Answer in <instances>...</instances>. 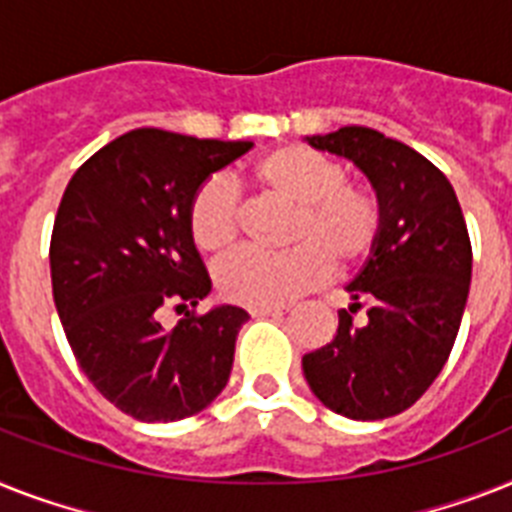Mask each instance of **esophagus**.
<instances>
[{"mask_svg": "<svg viewBox=\"0 0 512 512\" xmlns=\"http://www.w3.org/2000/svg\"><path fill=\"white\" fill-rule=\"evenodd\" d=\"M285 314V308H251L253 319H266V316H282Z\"/></svg>", "mask_w": 512, "mask_h": 512, "instance_id": "1", "label": "esophagus"}]
</instances>
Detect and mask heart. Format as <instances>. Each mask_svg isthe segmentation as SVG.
Listing matches in <instances>:
<instances>
[{"mask_svg": "<svg viewBox=\"0 0 512 512\" xmlns=\"http://www.w3.org/2000/svg\"><path fill=\"white\" fill-rule=\"evenodd\" d=\"M261 196L295 206L287 253L238 251L219 261L217 287L227 301L248 308H277L301 298L329 277L332 261L353 266L377 246L382 211L369 190L348 183L340 162L303 149L282 146L251 167ZM240 209L235 190L211 177L190 201V238L201 251L219 253L238 238Z\"/></svg>", "mask_w": 512, "mask_h": 512, "instance_id": "heart-1", "label": "heart"}]
</instances>
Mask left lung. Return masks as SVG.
Segmentation results:
<instances>
[{
  "mask_svg": "<svg viewBox=\"0 0 512 512\" xmlns=\"http://www.w3.org/2000/svg\"><path fill=\"white\" fill-rule=\"evenodd\" d=\"M342 156L377 193V246L345 285L335 340L303 356V377L329 411L379 421L411 408L458 337L471 287V240L453 185L429 159L371 128L306 135ZM361 305L367 319H352Z\"/></svg>",
  "mask_w": 512,
  "mask_h": 512,
  "instance_id": "8db88e82",
  "label": "left lung"
}]
</instances>
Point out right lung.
<instances>
[{
	"mask_svg": "<svg viewBox=\"0 0 512 512\" xmlns=\"http://www.w3.org/2000/svg\"><path fill=\"white\" fill-rule=\"evenodd\" d=\"M253 149L138 128L96 151L67 183L54 219L52 290L80 369L122 413L167 424L204 411L225 390L248 314L214 306L190 238L188 211L214 172ZM167 305L189 311L175 330Z\"/></svg>",
	"mask_w": 512,
	"mask_h": 512,
	"instance_id": "obj_1",
	"label": "right lung"
}]
</instances>
